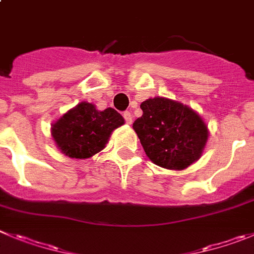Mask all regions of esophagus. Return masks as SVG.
<instances>
[{"label": "esophagus", "instance_id": "obj_1", "mask_svg": "<svg viewBox=\"0 0 254 254\" xmlns=\"http://www.w3.org/2000/svg\"><path fill=\"white\" fill-rule=\"evenodd\" d=\"M123 118H125V121H126V123H128V125H131L132 123V113L131 112H128V111H126L125 113H123Z\"/></svg>", "mask_w": 254, "mask_h": 254}]
</instances>
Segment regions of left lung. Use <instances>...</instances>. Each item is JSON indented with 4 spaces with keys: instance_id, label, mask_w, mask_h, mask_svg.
Segmentation results:
<instances>
[{
    "instance_id": "8db88e82",
    "label": "left lung",
    "mask_w": 254,
    "mask_h": 254,
    "mask_svg": "<svg viewBox=\"0 0 254 254\" xmlns=\"http://www.w3.org/2000/svg\"><path fill=\"white\" fill-rule=\"evenodd\" d=\"M141 109L143 113L134 121L133 129L153 164L184 170L200 159L209 132L196 112L162 97L142 102Z\"/></svg>"
}]
</instances>
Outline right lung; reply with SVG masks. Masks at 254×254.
<instances>
[{
  "label": "right lung",
  "instance_id": "add662e5",
  "mask_svg": "<svg viewBox=\"0 0 254 254\" xmlns=\"http://www.w3.org/2000/svg\"><path fill=\"white\" fill-rule=\"evenodd\" d=\"M125 123L116 109L98 111L94 104L81 102L51 127L60 152L71 159H89L106 147L112 132Z\"/></svg>",
  "mask_w": 254,
  "mask_h": 254
}]
</instances>
